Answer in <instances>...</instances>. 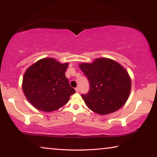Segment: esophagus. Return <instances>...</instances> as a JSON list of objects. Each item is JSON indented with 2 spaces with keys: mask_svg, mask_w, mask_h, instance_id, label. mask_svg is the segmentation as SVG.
I'll list each match as a JSON object with an SVG mask.
<instances>
[{
  "mask_svg": "<svg viewBox=\"0 0 157 157\" xmlns=\"http://www.w3.org/2000/svg\"><path fill=\"white\" fill-rule=\"evenodd\" d=\"M75 91H76V92H78V93L79 91V87H76Z\"/></svg>",
  "mask_w": 157,
  "mask_h": 157,
  "instance_id": "34e87169",
  "label": "esophagus"
}]
</instances>
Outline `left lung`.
Returning a JSON list of instances; mask_svg holds the SVG:
<instances>
[{"instance_id":"left-lung-1","label":"left lung","mask_w":157,"mask_h":157,"mask_svg":"<svg viewBox=\"0 0 157 157\" xmlns=\"http://www.w3.org/2000/svg\"><path fill=\"white\" fill-rule=\"evenodd\" d=\"M89 82V91L82 97L90 109L100 115L118 110L126 102L131 79L125 69L115 61L96 59L92 63L79 65Z\"/></svg>"}]
</instances>
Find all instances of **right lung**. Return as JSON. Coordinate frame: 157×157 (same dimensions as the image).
<instances>
[{
    "label": "right lung",
    "mask_w": 157,
    "mask_h": 157,
    "mask_svg": "<svg viewBox=\"0 0 157 157\" xmlns=\"http://www.w3.org/2000/svg\"><path fill=\"white\" fill-rule=\"evenodd\" d=\"M68 66V63H61L52 58H44L27 69L22 87L33 107L41 111H52L68 102L75 91L65 76Z\"/></svg>",
    "instance_id": "right-lung-1"
}]
</instances>
